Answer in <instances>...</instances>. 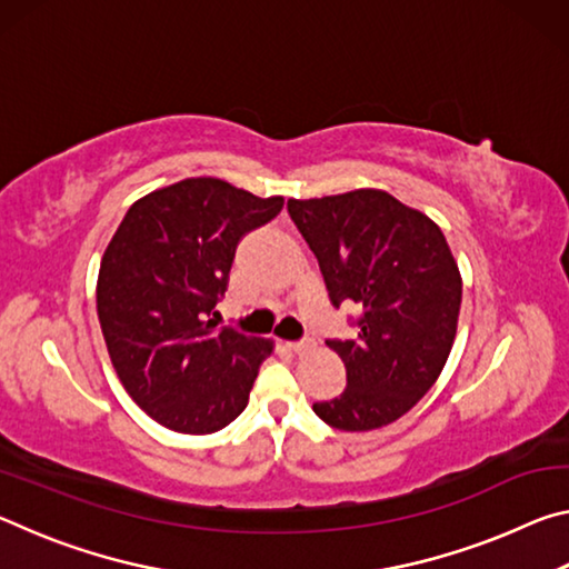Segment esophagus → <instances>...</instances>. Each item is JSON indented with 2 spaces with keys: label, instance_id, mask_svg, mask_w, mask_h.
<instances>
[{
  "label": "esophagus",
  "instance_id": "esophagus-1",
  "mask_svg": "<svg viewBox=\"0 0 569 569\" xmlns=\"http://www.w3.org/2000/svg\"><path fill=\"white\" fill-rule=\"evenodd\" d=\"M288 346V349H291L293 353H303V351H308V349H311V341H288L286 343Z\"/></svg>",
  "mask_w": 569,
  "mask_h": 569
}]
</instances>
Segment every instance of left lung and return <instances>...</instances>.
Masks as SVG:
<instances>
[{
    "label": "left lung",
    "mask_w": 569,
    "mask_h": 569,
    "mask_svg": "<svg viewBox=\"0 0 569 569\" xmlns=\"http://www.w3.org/2000/svg\"><path fill=\"white\" fill-rule=\"evenodd\" d=\"M339 308L359 303L356 339L326 341L346 366L341 397L316 417L371 431L403 417L439 379L457 336L461 276L435 220L383 190L288 200Z\"/></svg>",
    "instance_id": "left-lung-1"
}]
</instances>
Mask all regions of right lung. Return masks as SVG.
Returning <instances> with one entry per match:
<instances>
[{"label":"right lung","mask_w":569,"mask_h":569,"mask_svg":"<svg viewBox=\"0 0 569 569\" xmlns=\"http://www.w3.org/2000/svg\"><path fill=\"white\" fill-rule=\"evenodd\" d=\"M283 198L188 178L140 198L104 250L98 316L114 371L148 417L213 435L246 409L271 341L216 329L240 238Z\"/></svg>","instance_id":"add662e5"}]
</instances>
